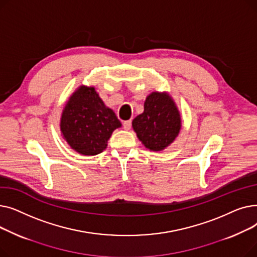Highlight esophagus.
<instances>
[{
	"mask_svg": "<svg viewBox=\"0 0 257 257\" xmlns=\"http://www.w3.org/2000/svg\"><path fill=\"white\" fill-rule=\"evenodd\" d=\"M131 124H132V121L129 119V120H125L124 123H123V127H124V129L125 130H129L130 128H131Z\"/></svg>",
	"mask_w": 257,
	"mask_h": 257,
	"instance_id": "1",
	"label": "esophagus"
}]
</instances>
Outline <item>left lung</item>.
Returning <instances> with one entry per match:
<instances>
[{
	"mask_svg": "<svg viewBox=\"0 0 257 257\" xmlns=\"http://www.w3.org/2000/svg\"><path fill=\"white\" fill-rule=\"evenodd\" d=\"M132 127L147 149L161 151L177 138L181 117L168 92L153 91L146 98L144 112L132 120Z\"/></svg>",
	"mask_w": 257,
	"mask_h": 257,
	"instance_id": "8db88e82",
	"label": "left lung"
}]
</instances>
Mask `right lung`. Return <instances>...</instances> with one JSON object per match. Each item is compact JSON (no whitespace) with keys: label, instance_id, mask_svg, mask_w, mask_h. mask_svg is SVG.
<instances>
[{"label":"right lung","instance_id":"1","mask_svg":"<svg viewBox=\"0 0 257 257\" xmlns=\"http://www.w3.org/2000/svg\"><path fill=\"white\" fill-rule=\"evenodd\" d=\"M121 126L112 109L105 106L94 87L81 85L63 108L60 130L73 150L82 155L103 152L112 132Z\"/></svg>","mask_w":257,"mask_h":257}]
</instances>
